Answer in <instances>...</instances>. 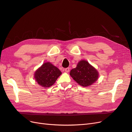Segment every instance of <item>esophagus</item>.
<instances>
[{
  "label": "esophagus",
  "mask_w": 132,
  "mask_h": 132,
  "mask_svg": "<svg viewBox=\"0 0 132 132\" xmlns=\"http://www.w3.org/2000/svg\"><path fill=\"white\" fill-rule=\"evenodd\" d=\"M65 71L66 72V73H68L69 72H70V68L68 67V68H66L65 69Z\"/></svg>",
  "instance_id": "esophagus-1"
}]
</instances>
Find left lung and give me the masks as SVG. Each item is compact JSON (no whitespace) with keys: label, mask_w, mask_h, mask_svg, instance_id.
Masks as SVG:
<instances>
[{"label":"left lung","mask_w":132,"mask_h":132,"mask_svg":"<svg viewBox=\"0 0 132 132\" xmlns=\"http://www.w3.org/2000/svg\"><path fill=\"white\" fill-rule=\"evenodd\" d=\"M98 72L86 60H81L77 67L72 69L70 75L82 87L91 86L98 78Z\"/></svg>","instance_id":"obj_1"}]
</instances>
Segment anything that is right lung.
Returning <instances> with one entry per match:
<instances>
[{
  "label": "right lung",
  "mask_w": 132,
  "mask_h": 132,
  "mask_svg": "<svg viewBox=\"0 0 132 132\" xmlns=\"http://www.w3.org/2000/svg\"><path fill=\"white\" fill-rule=\"evenodd\" d=\"M61 71L49 62H45L35 73L34 78L38 84L44 88L52 86L59 76Z\"/></svg>",
  "instance_id": "obj_1"
}]
</instances>
